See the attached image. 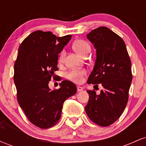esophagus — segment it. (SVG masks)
Here are the masks:
<instances>
[{
    "instance_id": "esophagus-1",
    "label": "esophagus",
    "mask_w": 146,
    "mask_h": 146,
    "mask_svg": "<svg viewBox=\"0 0 146 146\" xmlns=\"http://www.w3.org/2000/svg\"><path fill=\"white\" fill-rule=\"evenodd\" d=\"M77 90H78V91H82V90H83V88H82V87L78 86H77Z\"/></svg>"
}]
</instances>
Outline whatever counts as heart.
<instances>
[{"instance_id":"heart-1","label":"heart","mask_w":146,"mask_h":146,"mask_svg":"<svg viewBox=\"0 0 146 146\" xmlns=\"http://www.w3.org/2000/svg\"><path fill=\"white\" fill-rule=\"evenodd\" d=\"M73 48L79 55L84 56L85 55L89 53L90 46L88 42L82 40H78L75 41L73 44ZM65 57V51H62L60 53L59 61L60 62H63ZM86 74V71L84 69H73L68 72L66 75V78L76 83H80L82 82L83 76Z\"/></svg>"}]
</instances>
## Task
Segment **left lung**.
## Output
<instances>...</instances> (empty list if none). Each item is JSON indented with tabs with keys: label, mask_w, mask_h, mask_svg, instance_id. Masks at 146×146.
<instances>
[{
	"label": "left lung",
	"mask_w": 146,
	"mask_h": 146,
	"mask_svg": "<svg viewBox=\"0 0 146 146\" xmlns=\"http://www.w3.org/2000/svg\"><path fill=\"white\" fill-rule=\"evenodd\" d=\"M86 37L96 50L87 83L97 86L101 84L104 88L99 95L87 90L89 100L85 110L92 121L108 126L119 118L126 106L132 80L131 62L122 38L108 28H97Z\"/></svg>",
	"instance_id": "left-lung-1"
}]
</instances>
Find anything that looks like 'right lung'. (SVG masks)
<instances>
[{
	"mask_svg": "<svg viewBox=\"0 0 146 146\" xmlns=\"http://www.w3.org/2000/svg\"><path fill=\"white\" fill-rule=\"evenodd\" d=\"M71 39V35L57 37L51 31H36L18 48L14 76L18 102L30 122L40 128L59 121L64 102L77 92L75 84L67 80L61 82L58 90L48 87L58 69V54Z\"/></svg>",
	"mask_w": 146,
	"mask_h": 146,
	"instance_id": "1",
	"label": "right lung"
}]
</instances>
